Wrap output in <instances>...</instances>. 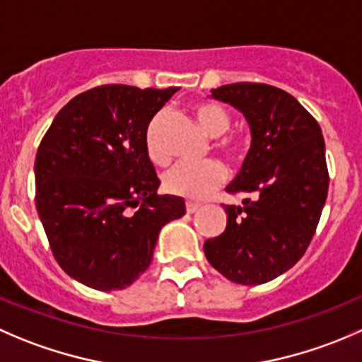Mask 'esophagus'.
<instances>
[{
  "label": "esophagus",
  "instance_id": "34e87169",
  "mask_svg": "<svg viewBox=\"0 0 362 362\" xmlns=\"http://www.w3.org/2000/svg\"><path fill=\"white\" fill-rule=\"evenodd\" d=\"M199 206H202V205H199V203H194V202L185 203V210H187V214H194L196 210L199 209Z\"/></svg>",
  "mask_w": 362,
  "mask_h": 362
}]
</instances>
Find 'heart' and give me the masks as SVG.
Listing matches in <instances>:
<instances>
[{"label": "heart", "mask_w": 362, "mask_h": 362, "mask_svg": "<svg viewBox=\"0 0 362 362\" xmlns=\"http://www.w3.org/2000/svg\"><path fill=\"white\" fill-rule=\"evenodd\" d=\"M196 122L210 138H221L231 127V117L221 104L214 100H198L192 106ZM163 115H157L146 132V150L150 159L156 164H166L168 156L157 143V125ZM217 148L233 163L244 159L245 145L238 138H223L217 143ZM226 180V170L217 160H205L199 164H177L164 175V189L170 194L185 199H205Z\"/></svg>", "instance_id": "b5f03b06"}]
</instances>
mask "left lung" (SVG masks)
<instances>
[{"label": "left lung", "instance_id": "8db88e82", "mask_svg": "<svg viewBox=\"0 0 362 362\" xmlns=\"http://www.w3.org/2000/svg\"><path fill=\"white\" fill-rule=\"evenodd\" d=\"M237 107L251 129V148L226 187L249 194L226 205V230L203 244L206 259L238 285H262L306 252L327 199L329 171L318 122L285 90L233 83L212 90Z\"/></svg>", "mask_w": 362, "mask_h": 362}]
</instances>
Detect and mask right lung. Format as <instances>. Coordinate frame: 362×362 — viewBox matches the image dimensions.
<instances>
[{"instance_id":"right-lung-1","label":"right lung","mask_w":362,"mask_h":362,"mask_svg":"<svg viewBox=\"0 0 362 362\" xmlns=\"http://www.w3.org/2000/svg\"><path fill=\"white\" fill-rule=\"evenodd\" d=\"M178 88L104 84L59 110L35 159V205L56 262L70 278L111 292L152 263L160 228L185 214L159 196L146 131Z\"/></svg>"}]
</instances>
